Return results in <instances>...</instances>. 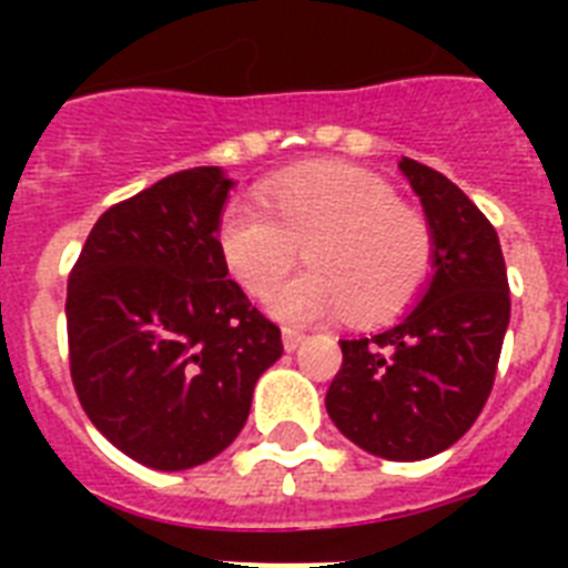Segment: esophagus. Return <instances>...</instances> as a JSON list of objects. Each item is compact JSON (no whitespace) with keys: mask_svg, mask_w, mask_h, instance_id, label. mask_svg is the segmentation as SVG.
<instances>
[{"mask_svg":"<svg viewBox=\"0 0 568 568\" xmlns=\"http://www.w3.org/2000/svg\"><path fill=\"white\" fill-rule=\"evenodd\" d=\"M306 342V333L297 327H283V345L285 351H294V347H301Z\"/></svg>","mask_w":568,"mask_h":568,"instance_id":"esophagus-1","label":"esophagus"}]
</instances>
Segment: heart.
<instances>
[{"instance_id":"b5f03b06","label":"heart","mask_w":568,"mask_h":568,"mask_svg":"<svg viewBox=\"0 0 568 568\" xmlns=\"http://www.w3.org/2000/svg\"><path fill=\"white\" fill-rule=\"evenodd\" d=\"M217 247L232 280L253 297H265L303 250L310 271L271 297L280 318H312L338 306L354 321L388 318L422 292L436 258L427 217L397 203L372 173L333 162L274 176L262 205H226Z\"/></svg>"}]
</instances>
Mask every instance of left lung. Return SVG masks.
<instances>
[{"instance_id":"left-lung-1","label":"left lung","mask_w":568,"mask_h":568,"mask_svg":"<svg viewBox=\"0 0 568 568\" xmlns=\"http://www.w3.org/2000/svg\"><path fill=\"white\" fill-rule=\"evenodd\" d=\"M422 196L436 276L409 315L372 336L342 338L327 413L347 439L386 459L450 448L493 392L510 285L498 232L463 191L415 159L397 164Z\"/></svg>"}]
</instances>
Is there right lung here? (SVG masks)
Returning <instances> with one entry per match:
<instances>
[{"instance_id":"right-lung-1","label":"right lung","mask_w":568,"mask_h":568,"mask_svg":"<svg viewBox=\"0 0 568 568\" xmlns=\"http://www.w3.org/2000/svg\"><path fill=\"white\" fill-rule=\"evenodd\" d=\"M221 168L164 176L100 214L67 280L70 377L126 457L180 471L217 457L283 356L274 321L226 280Z\"/></svg>"}]
</instances>
